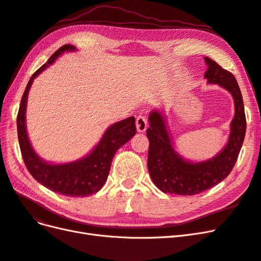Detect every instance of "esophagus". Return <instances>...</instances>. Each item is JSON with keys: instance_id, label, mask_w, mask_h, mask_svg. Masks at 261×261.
Here are the masks:
<instances>
[{"instance_id": "obj_1", "label": "esophagus", "mask_w": 261, "mask_h": 261, "mask_svg": "<svg viewBox=\"0 0 261 261\" xmlns=\"http://www.w3.org/2000/svg\"><path fill=\"white\" fill-rule=\"evenodd\" d=\"M147 126H148V122H147V117L143 114H140L136 117V127L137 130L139 133H145L147 129Z\"/></svg>"}]
</instances>
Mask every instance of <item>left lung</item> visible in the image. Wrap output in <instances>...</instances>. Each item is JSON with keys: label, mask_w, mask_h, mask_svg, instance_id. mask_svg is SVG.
<instances>
[{"label": "left lung", "mask_w": 261, "mask_h": 261, "mask_svg": "<svg viewBox=\"0 0 261 261\" xmlns=\"http://www.w3.org/2000/svg\"><path fill=\"white\" fill-rule=\"evenodd\" d=\"M208 69L204 78L208 84H218L232 94L235 114L226 146L213 158L201 162L185 160L172 144L164 115L153 111L149 115L150 127L148 170L155 186L163 193L192 196L202 193L222 181L230 174L238 160L246 133L244 102L238 82L232 73L210 58H204Z\"/></svg>", "instance_id": "1"}]
</instances>
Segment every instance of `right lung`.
I'll list each match as a JSON object with an SVG mask.
<instances>
[{
	"label": "right lung",
	"instance_id": "obj_1",
	"mask_svg": "<svg viewBox=\"0 0 261 261\" xmlns=\"http://www.w3.org/2000/svg\"><path fill=\"white\" fill-rule=\"evenodd\" d=\"M72 44H65L55 51L29 80L22 94L17 114L18 141L23 162L34 178L51 191L69 197L89 196L102 188L108 178L115 152L136 134L135 117L130 116L114 123L106 130L99 144L82 159L63 164L45 162L35 152L26 129V107L28 92L35 78L51 65L61 54L75 51Z\"/></svg>",
	"mask_w": 261,
	"mask_h": 261
}]
</instances>
